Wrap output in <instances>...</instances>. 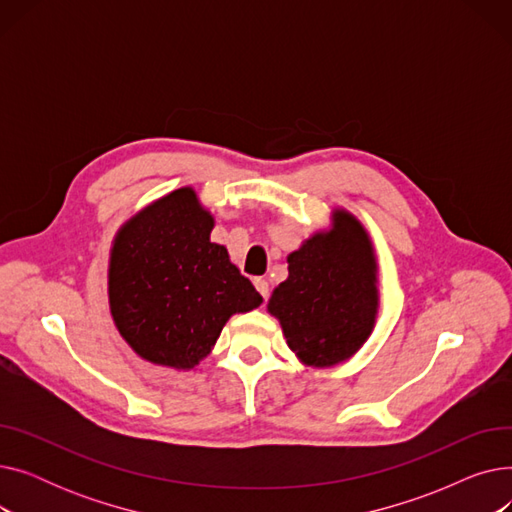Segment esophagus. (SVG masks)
I'll return each instance as SVG.
<instances>
[{"mask_svg":"<svg viewBox=\"0 0 512 512\" xmlns=\"http://www.w3.org/2000/svg\"><path fill=\"white\" fill-rule=\"evenodd\" d=\"M253 282H255V288L259 290V294H261L263 299L270 297V284H267V280H265V278H255Z\"/></svg>","mask_w":512,"mask_h":512,"instance_id":"1","label":"esophagus"}]
</instances>
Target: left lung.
I'll use <instances>...</instances> for the list:
<instances>
[{
  "label": "left lung",
  "instance_id": "1",
  "mask_svg": "<svg viewBox=\"0 0 512 512\" xmlns=\"http://www.w3.org/2000/svg\"><path fill=\"white\" fill-rule=\"evenodd\" d=\"M378 307L375 259L361 224L336 211L330 234L288 255V280L270 299L288 346L307 365L330 367L359 351Z\"/></svg>",
  "mask_w": 512,
  "mask_h": 512
}]
</instances>
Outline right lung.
Returning a JSON list of instances; mask_svg holds the SVG:
<instances>
[{
    "mask_svg": "<svg viewBox=\"0 0 512 512\" xmlns=\"http://www.w3.org/2000/svg\"><path fill=\"white\" fill-rule=\"evenodd\" d=\"M211 215L191 188L149 205L118 232L110 261V307L126 342L143 359L191 369L218 340L232 313L261 294L209 240Z\"/></svg>",
    "mask_w": 512,
    "mask_h": 512,
    "instance_id": "1",
    "label": "right lung"
}]
</instances>
